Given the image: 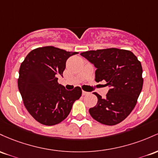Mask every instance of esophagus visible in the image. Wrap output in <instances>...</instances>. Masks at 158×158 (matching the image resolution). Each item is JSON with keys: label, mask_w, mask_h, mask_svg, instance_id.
I'll use <instances>...</instances> for the list:
<instances>
[{"label": "esophagus", "mask_w": 158, "mask_h": 158, "mask_svg": "<svg viewBox=\"0 0 158 158\" xmlns=\"http://www.w3.org/2000/svg\"><path fill=\"white\" fill-rule=\"evenodd\" d=\"M89 93H87V92H86V91H84V90H83L82 91V95H87Z\"/></svg>", "instance_id": "obj_1"}]
</instances>
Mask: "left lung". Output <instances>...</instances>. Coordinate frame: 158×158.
I'll use <instances>...</instances> for the list:
<instances>
[{
  "instance_id": "obj_1",
  "label": "left lung",
  "mask_w": 158,
  "mask_h": 158,
  "mask_svg": "<svg viewBox=\"0 0 158 158\" xmlns=\"http://www.w3.org/2000/svg\"><path fill=\"white\" fill-rule=\"evenodd\" d=\"M81 55L97 69L95 81H105L110 87L104 98L94 93L98 103L89 112L100 123L117 125L131 113L142 91L141 63L131 51L113 48L85 51Z\"/></svg>"
}]
</instances>
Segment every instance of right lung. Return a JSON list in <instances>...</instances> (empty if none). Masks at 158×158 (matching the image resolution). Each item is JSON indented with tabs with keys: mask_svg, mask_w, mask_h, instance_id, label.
Returning <instances> with one entry per match:
<instances>
[{
	"mask_svg": "<svg viewBox=\"0 0 158 158\" xmlns=\"http://www.w3.org/2000/svg\"><path fill=\"white\" fill-rule=\"evenodd\" d=\"M77 54L46 46L31 51L21 64L19 92L28 112L42 125L51 126L63 121L81 96L79 86L67 90L57 82L66 60Z\"/></svg>",
	"mask_w": 158,
	"mask_h": 158,
	"instance_id": "obj_1",
	"label": "right lung"
}]
</instances>
